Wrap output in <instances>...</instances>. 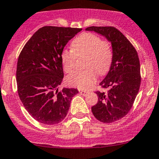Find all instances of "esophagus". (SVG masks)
I'll return each instance as SVG.
<instances>
[{"mask_svg":"<svg viewBox=\"0 0 159 159\" xmlns=\"http://www.w3.org/2000/svg\"><path fill=\"white\" fill-rule=\"evenodd\" d=\"M79 92H80V94L83 96H85L87 94H88V92H86V91H84V90H80Z\"/></svg>","mask_w":159,"mask_h":159,"instance_id":"1","label":"esophagus"}]
</instances>
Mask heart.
<instances>
[{
  "mask_svg": "<svg viewBox=\"0 0 159 159\" xmlns=\"http://www.w3.org/2000/svg\"><path fill=\"white\" fill-rule=\"evenodd\" d=\"M71 50L62 51V65L66 73L74 70L76 56H85V67L83 71L70 74L67 82L70 85L81 89L92 86L96 81V73L100 76L108 72L113 61V52L110 43L102 40L95 34L85 32L75 37L70 44Z\"/></svg>",
  "mask_w": 159,
  "mask_h": 159,
  "instance_id": "1",
  "label": "heart"
}]
</instances>
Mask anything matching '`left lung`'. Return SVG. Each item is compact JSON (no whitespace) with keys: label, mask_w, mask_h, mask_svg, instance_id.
Instances as JSON below:
<instances>
[{"label":"left lung","mask_w":159,"mask_h":159,"mask_svg":"<svg viewBox=\"0 0 159 159\" xmlns=\"http://www.w3.org/2000/svg\"><path fill=\"white\" fill-rule=\"evenodd\" d=\"M85 31L96 32L111 43L113 61L108 74L100 83L108 91L96 92L98 101L92 111L100 122H116L130 111L139 92L141 77L138 55L130 41L114 27L92 26Z\"/></svg>","instance_id":"1"}]
</instances>
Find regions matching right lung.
Here are the masks:
<instances>
[{"label":"right lung","mask_w":159,"mask_h":159,"mask_svg":"<svg viewBox=\"0 0 159 159\" xmlns=\"http://www.w3.org/2000/svg\"><path fill=\"white\" fill-rule=\"evenodd\" d=\"M82 28L44 26L26 43L19 56L16 82L19 98L37 122L55 125L67 116L76 89L59 85L64 78L61 55Z\"/></svg>","instance_id":"right-lung-1"}]
</instances>
